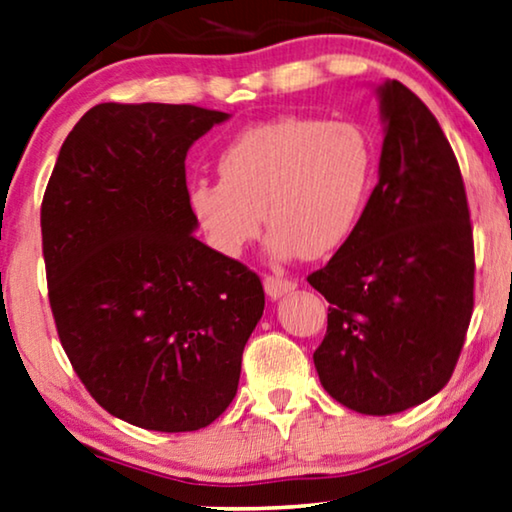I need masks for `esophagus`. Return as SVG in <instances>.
Here are the masks:
<instances>
[{"instance_id":"1","label":"esophagus","mask_w":512,"mask_h":512,"mask_svg":"<svg viewBox=\"0 0 512 512\" xmlns=\"http://www.w3.org/2000/svg\"><path fill=\"white\" fill-rule=\"evenodd\" d=\"M264 289H266V296L276 301V299H280V296L292 294L296 285L292 280H285V278H278V276H266L264 278Z\"/></svg>"}]
</instances>
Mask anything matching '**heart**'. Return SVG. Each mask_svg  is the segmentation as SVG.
Returning a JSON list of instances; mask_svg holds the SVG:
<instances>
[{"mask_svg": "<svg viewBox=\"0 0 512 512\" xmlns=\"http://www.w3.org/2000/svg\"><path fill=\"white\" fill-rule=\"evenodd\" d=\"M218 174L188 188L190 213L216 253L241 257L266 223L271 259H319L361 223L375 147L354 121L280 117L236 135Z\"/></svg>", "mask_w": 512, "mask_h": 512, "instance_id": "obj_1", "label": "heart"}]
</instances>
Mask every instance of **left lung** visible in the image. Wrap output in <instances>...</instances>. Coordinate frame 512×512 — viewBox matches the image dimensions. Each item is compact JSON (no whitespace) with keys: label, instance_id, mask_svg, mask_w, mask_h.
Instances as JSON below:
<instances>
[{"label":"left lung","instance_id":"1","mask_svg":"<svg viewBox=\"0 0 512 512\" xmlns=\"http://www.w3.org/2000/svg\"><path fill=\"white\" fill-rule=\"evenodd\" d=\"M384 142L361 223L308 282L329 301L312 354L326 393L368 416L437 395L474 310L467 193L444 131L398 80L375 87Z\"/></svg>","mask_w":512,"mask_h":512}]
</instances>
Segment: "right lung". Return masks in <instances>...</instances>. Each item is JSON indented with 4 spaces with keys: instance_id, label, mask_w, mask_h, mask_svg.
<instances>
[{
    "instance_id": "obj_1",
    "label": "right lung",
    "mask_w": 512,
    "mask_h": 512,
    "mask_svg": "<svg viewBox=\"0 0 512 512\" xmlns=\"http://www.w3.org/2000/svg\"><path fill=\"white\" fill-rule=\"evenodd\" d=\"M227 112L101 103L61 144L41 207L61 347L105 411L156 432L223 414L264 312L253 271L195 239L186 154Z\"/></svg>"
}]
</instances>
